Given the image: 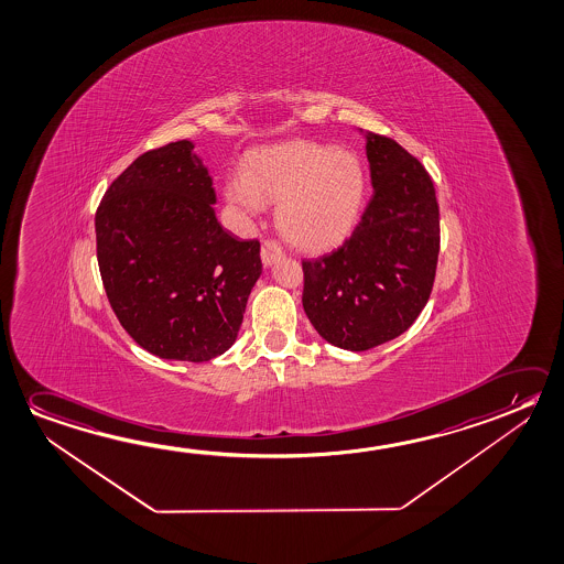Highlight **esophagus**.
Segmentation results:
<instances>
[{"label":"esophagus","mask_w":564,"mask_h":564,"mask_svg":"<svg viewBox=\"0 0 564 564\" xmlns=\"http://www.w3.org/2000/svg\"><path fill=\"white\" fill-rule=\"evenodd\" d=\"M260 259L264 267H272L276 260L282 259V249L274 241H264L260 249Z\"/></svg>","instance_id":"obj_1"}]
</instances>
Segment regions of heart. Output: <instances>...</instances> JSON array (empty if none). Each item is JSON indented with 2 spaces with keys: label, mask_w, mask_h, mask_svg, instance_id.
I'll list each match as a JSON object with an SVG mask.
<instances>
[{
  "label": "heart",
  "mask_w": 564,
  "mask_h": 564,
  "mask_svg": "<svg viewBox=\"0 0 564 564\" xmlns=\"http://www.w3.org/2000/svg\"><path fill=\"white\" fill-rule=\"evenodd\" d=\"M367 194V166L357 152L307 141L254 152L224 188L225 202L241 217H259L267 204H278L282 237L307 252L345 241L357 227Z\"/></svg>",
  "instance_id": "obj_1"
}]
</instances>
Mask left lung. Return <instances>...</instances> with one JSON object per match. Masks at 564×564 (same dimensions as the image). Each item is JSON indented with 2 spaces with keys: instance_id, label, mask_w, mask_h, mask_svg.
Masks as SVG:
<instances>
[{
  "instance_id": "left-lung-1",
  "label": "left lung",
  "mask_w": 564,
  "mask_h": 564,
  "mask_svg": "<svg viewBox=\"0 0 564 564\" xmlns=\"http://www.w3.org/2000/svg\"><path fill=\"white\" fill-rule=\"evenodd\" d=\"M365 139L372 199L340 249L304 260L302 295L315 332L355 352L412 327L430 300L438 257V206L430 174L392 139L376 133Z\"/></svg>"
}]
</instances>
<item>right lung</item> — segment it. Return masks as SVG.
Listing matches in <instances>:
<instances>
[{
  "label": "right lung",
  "instance_id": "add662e5",
  "mask_svg": "<svg viewBox=\"0 0 564 564\" xmlns=\"http://www.w3.org/2000/svg\"><path fill=\"white\" fill-rule=\"evenodd\" d=\"M214 180L192 141L144 152L113 180L96 214L98 264L117 319L154 357L224 355L262 262L215 217Z\"/></svg>",
  "mask_w": 564,
  "mask_h": 564
}]
</instances>
